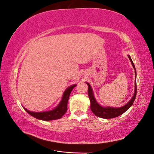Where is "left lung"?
Here are the masks:
<instances>
[{
  "label": "left lung",
  "mask_w": 154,
  "mask_h": 154,
  "mask_svg": "<svg viewBox=\"0 0 154 154\" xmlns=\"http://www.w3.org/2000/svg\"><path fill=\"white\" fill-rule=\"evenodd\" d=\"M130 60L132 63V65L133 68H134L135 70V74H136V68L134 63H133L132 60L131 59V57H130V55H128ZM88 86V96L89 98H90V108L91 111L94 112V114H95L97 117H100V118H103V119H112V118H115L117 117H119V116L121 115L122 114H123L125 112H126L128 109L131 107L132 103H134V101L135 100V98L136 96V82H135V90H134V94L132 99L130 100L127 103H126L125 105L122 106L121 107H102L101 105H100L99 103H97V102L96 101V100L94 97V94L93 90H92V88L90 84H88L86 82Z\"/></svg>",
  "instance_id": "1"
}]
</instances>
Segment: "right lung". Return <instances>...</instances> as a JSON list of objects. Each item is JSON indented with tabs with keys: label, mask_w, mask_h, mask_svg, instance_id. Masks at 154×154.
I'll use <instances>...</instances> for the list:
<instances>
[{
	"label": "right lung",
	"mask_w": 154,
	"mask_h": 154,
	"mask_svg": "<svg viewBox=\"0 0 154 154\" xmlns=\"http://www.w3.org/2000/svg\"><path fill=\"white\" fill-rule=\"evenodd\" d=\"M75 86H76V84L72 85V86L68 87L66 90L64 91L62 100H61L60 103L58 105L57 107L53 109V110L45 112H32L28 110V109L24 107L23 108H24L25 111L28 112V114L37 119H39V120L53 121L60 119L64 114H65V112L67 111V103L68 99H69V96L72 90H73V88Z\"/></svg>",
	"instance_id": "obj_1"
}]
</instances>
